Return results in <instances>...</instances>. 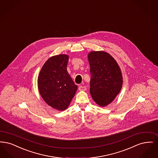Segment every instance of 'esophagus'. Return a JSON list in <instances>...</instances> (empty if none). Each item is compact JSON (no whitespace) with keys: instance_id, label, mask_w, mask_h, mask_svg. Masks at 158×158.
<instances>
[{"instance_id":"1","label":"esophagus","mask_w":158,"mask_h":158,"mask_svg":"<svg viewBox=\"0 0 158 158\" xmlns=\"http://www.w3.org/2000/svg\"><path fill=\"white\" fill-rule=\"evenodd\" d=\"M86 86H79V90H80V91H84V90H86Z\"/></svg>"}]
</instances>
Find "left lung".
<instances>
[{"instance_id":"8db88e82","label":"left lung","mask_w":158,"mask_h":158,"mask_svg":"<svg viewBox=\"0 0 158 158\" xmlns=\"http://www.w3.org/2000/svg\"><path fill=\"white\" fill-rule=\"evenodd\" d=\"M88 60L91 96L99 106H107L122 88L123 80L120 68L112 56L102 51L90 52Z\"/></svg>"}]
</instances>
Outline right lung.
I'll return each mask as SVG.
<instances>
[{
	"mask_svg": "<svg viewBox=\"0 0 158 158\" xmlns=\"http://www.w3.org/2000/svg\"><path fill=\"white\" fill-rule=\"evenodd\" d=\"M68 60L66 55L51 57L44 64L38 77L41 96L48 105L59 110L68 108L77 89L67 71Z\"/></svg>",
	"mask_w": 158,
	"mask_h": 158,
	"instance_id": "1",
	"label": "right lung"
}]
</instances>
